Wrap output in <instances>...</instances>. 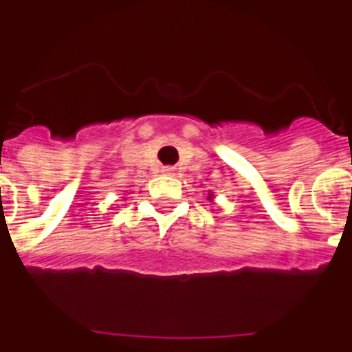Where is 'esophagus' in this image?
<instances>
[{
  "label": "esophagus",
  "instance_id": "esophagus-1",
  "mask_svg": "<svg viewBox=\"0 0 352 352\" xmlns=\"http://www.w3.org/2000/svg\"><path fill=\"white\" fill-rule=\"evenodd\" d=\"M162 173L163 174H168V176H170V174H174V167H163Z\"/></svg>",
  "mask_w": 352,
  "mask_h": 352
}]
</instances>
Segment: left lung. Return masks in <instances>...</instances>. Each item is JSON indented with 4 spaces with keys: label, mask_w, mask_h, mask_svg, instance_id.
<instances>
[{
    "label": "left lung",
    "mask_w": 352,
    "mask_h": 352,
    "mask_svg": "<svg viewBox=\"0 0 352 352\" xmlns=\"http://www.w3.org/2000/svg\"><path fill=\"white\" fill-rule=\"evenodd\" d=\"M207 198H209V200H213V192H209V196H207Z\"/></svg>",
    "instance_id": "1"
}]
</instances>
